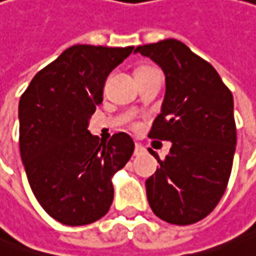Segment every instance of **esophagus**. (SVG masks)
I'll use <instances>...</instances> for the list:
<instances>
[{
  "label": "esophagus",
  "instance_id": "esophagus-1",
  "mask_svg": "<svg viewBox=\"0 0 256 256\" xmlns=\"http://www.w3.org/2000/svg\"><path fill=\"white\" fill-rule=\"evenodd\" d=\"M146 153V148L141 146V144H136V150H134V154L136 156H141Z\"/></svg>",
  "mask_w": 256,
  "mask_h": 256
}]
</instances>
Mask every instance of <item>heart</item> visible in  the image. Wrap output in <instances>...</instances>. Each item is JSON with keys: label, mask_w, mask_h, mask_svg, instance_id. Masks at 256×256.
<instances>
[{"label": "heart", "mask_w": 256, "mask_h": 256, "mask_svg": "<svg viewBox=\"0 0 256 256\" xmlns=\"http://www.w3.org/2000/svg\"><path fill=\"white\" fill-rule=\"evenodd\" d=\"M152 71H156V68H153V66H141V68L137 70L136 76H142V74H147V72H152Z\"/></svg>", "instance_id": "obj_1"}]
</instances>
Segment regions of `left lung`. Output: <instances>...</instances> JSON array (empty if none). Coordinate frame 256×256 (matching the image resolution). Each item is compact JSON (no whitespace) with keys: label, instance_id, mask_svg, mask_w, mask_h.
<instances>
[{"label":"left lung","instance_id":"1","mask_svg":"<svg viewBox=\"0 0 256 256\" xmlns=\"http://www.w3.org/2000/svg\"><path fill=\"white\" fill-rule=\"evenodd\" d=\"M166 76V94L148 137L172 141L160 168L146 180L156 216L186 226L207 217L228 184L236 148L233 96L214 66L185 44L164 39L138 46ZM152 153V152H150Z\"/></svg>","mask_w":256,"mask_h":256}]
</instances>
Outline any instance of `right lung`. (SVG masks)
<instances>
[{
	"label": "right lung",
	"mask_w": 256,
	"mask_h": 256,
	"mask_svg": "<svg viewBox=\"0 0 256 256\" xmlns=\"http://www.w3.org/2000/svg\"><path fill=\"white\" fill-rule=\"evenodd\" d=\"M132 49L71 46L33 77L20 98L18 141L30 188L62 224L102 218L114 201L112 176L132 156L128 134L100 142L87 130L103 100L106 77Z\"/></svg>",
	"instance_id": "right-lung-1"
}]
</instances>
